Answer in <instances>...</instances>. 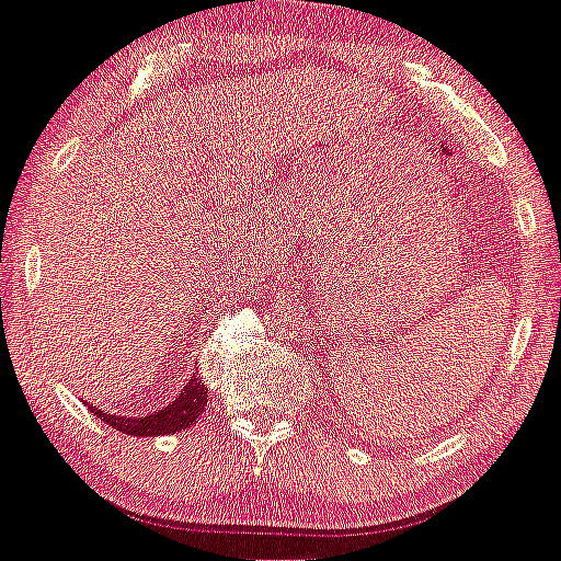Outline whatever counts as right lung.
I'll list each match as a JSON object with an SVG mask.
<instances>
[{"label": "right lung", "instance_id": "add662e5", "mask_svg": "<svg viewBox=\"0 0 561 561\" xmlns=\"http://www.w3.org/2000/svg\"><path fill=\"white\" fill-rule=\"evenodd\" d=\"M206 403L208 388L203 385L201 377H192L176 399L168 403V407L158 409V412L147 414V417H119V414L101 412V409L90 407V403L88 407L90 412L99 414L106 425H112L119 433H128V436H162V433H179L184 427L195 425Z\"/></svg>", "mask_w": 561, "mask_h": 561}]
</instances>
